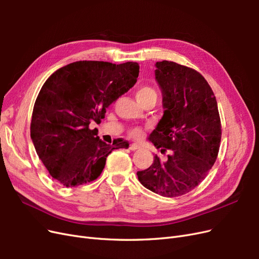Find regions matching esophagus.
Instances as JSON below:
<instances>
[{
  "label": "esophagus",
  "mask_w": 259,
  "mask_h": 259,
  "mask_svg": "<svg viewBox=\"0 0 259 259\" xmlns=\"http://www.w3.org/2000/svg\"><path fill=\"white\" fill-rule=\"evenodd\" d=\"M130 149L132 151H135V150H138V149H140V146L138 144H132L130 146Z\"/></svg>",
  "instance_id": "esophagus-1"
}]
</instances>
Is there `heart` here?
<instances>
[{"label":"heart","instance_id":"obj_1","mask_svg":"<svg viewBox=\"0 0 259 259\" xmlns=\"http://www.w3.org/2000/svg\"><path fill=\"white\" fill-rule=\"evenodd\" d=\"M136 97H137V100L140 103V105H142L148 100H155L156 101L158 95H156V92L152 88H150V86H143V88H140L137 91ZM130 135L133 138H140L143 136V130L139 127L132 128L130 132Z\"/></svg>","mask_w":259,"mask_h":259}]
</instances>
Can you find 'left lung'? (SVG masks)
I'll return each mask as SVG.
<instances>
[{"mask_svg": "<svg viewBox=\"0 0 259 259\" xmlns=\"http://www.w3.org/2000/svg\"><path fill=\"white\" fill-rule=\"evenodd\" d=\"M164 113L149 136L165 161L155 154L151 166L137 171L147 189L175 198L193 190L217 159L222 124L217 101L207 81L195 70L173 61L155 64Z\"/></svg>", "mask_w": 259, "mask_h": 259, "instance_id": "obj_1", "label": "left lung"}]
</instances>
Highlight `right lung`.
<instances>
[{
	"mask_svg": "<svg viewBox=\"0 0 259 259\" xmlns=\"http://www.w3.org/2000/svg\"><path fill=\"white\" fill-rule=\"evenodd\" d=\"M138 74L137 62L81 60L58 69L43 84L33 107L31 139L38 158L61 185L93 182L112 150L128 148L122 139L104 143L90 124L101 122L106 109L135 85Z\"/></svg>",
	"mask_w": 259,
	"mask_h": 259,
	"instance_id": "1",
	"label": "right lung"
}]
</instances>
